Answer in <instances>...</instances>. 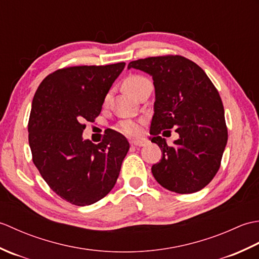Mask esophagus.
Masks as SVG:
<instances>
[{
	"instance_id": "obj_1",
	"label": "esophagus",
	"mask_w": 259,
	"mask_h": 259,
	"mask_svg": "<svg viewBox=\"0 0 259 259\" xmlns=\"http://www.w3.org/2000/svg\"><path fill=\"white\" fill-rule=\"evenodd\" d=\"M130 144L135 147H145L148 145V141L146 139H137V140H131Z\"/></svg>"
}]
</instances>
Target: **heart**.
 Segmentation results:
<instances>
[{"label": "heart", "instance_id": "b5f03b06", "mask_svg": "<svg viewBox=\"0 0 259 259\" xmlns=\"http://www.w3.org/2000/svg\"><path fill=\"white\" fill-rule=\"evenodd\" d=\"M147 81H149V80L145 78V76L130 75L124 80L123 88L126 92L130 93V95H133L135 90L138 89L141 84H144ZM119 130L124 135H129V136L136 135L139 131V125H138V123L134 122V121L126 120V121H122V122L119 124Z\"/></svg>", "mask_w": 259, "mask_h": 259}]
</instances>
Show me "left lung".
Returning a JSON list of instances; mask_svg holds the SVG:
<instances>
[{
  "mask_svg": "<svg viewBox=\"0 0 259 259\" xmlns=\"http://www.w3.org/2000/svg\"><path fill=\"white\" fill-rule=\"evenodd\" d=\"M131 68L152 76L155 85L150 140L162 157L151 168L153 177L177 194L201 190L221 167L228 139L217 89L199 65L180 56L140 59L131 61ZM172 127L180 138L168 146L158 135Z\"/></svg>",
  "mask_w": 259,
  "mask_h": 259,
  "instance_id": "8db88e82",
  "label": "left lung"
}]
</instances>
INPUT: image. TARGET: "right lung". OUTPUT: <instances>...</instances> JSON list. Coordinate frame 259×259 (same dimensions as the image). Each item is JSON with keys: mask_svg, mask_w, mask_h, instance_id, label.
Masks as SVG:
<instances>
[{"mask_svg": "<svg viewBox=\"0 0 259 259\" xmlns=\"http://www.w3.org/2000/svg\"><path fill=\"white\" fill-rule=\"evenodd\" d=\"M124 62L82 65L54 71L33 98L29 145L42 178L62 199L89 206L107 196L115 183L129 142L110 131L100 144L83 139L84 121L92 122Z\"/></svg>", "mask_w": 259, "mask_h": 259, "instance_id": "1", "label": "right lung"}]
</instances>
